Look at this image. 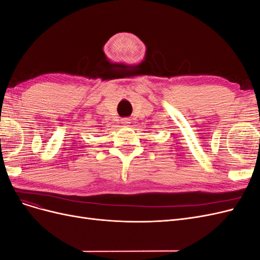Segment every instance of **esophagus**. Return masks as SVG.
Returning a JSON list of instances; mask_svg holds the SVG:
<instances>
[{"instance_id": "34e87169", "label": "esophagus", "mask_w": 260, "mask_h": 260, "mask_svg": "<svg viewBox=\"0 0 260 260\" xmlns=\"http://www.w3.org/2000/svg\"><path fill=\"white\" fill-rule=\"evenodd\" d=\"M121 123L123 125H129L130 124V119H128V118H123V119L121 120Z\"/></svg>"}]
</instances>
